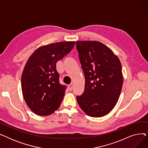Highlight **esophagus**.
Segmentation results:
<instances>
[{
  "mask_svg": "<svg viewBox=\"0 0 148 148\" xmlns=\"http://www.w3.org/2000/svg\"><path fill=\"white\" fill-rule=\"evenodd\" d=\"M73 84L71 83L70 84L69 86H68V89L69 91H71L73 90Z\"/></svg>",
  "mask_w": 148,
  "mask_h": 148,
  "instance_id": "34e87169",
  "label": "esophagus"
}]
</instances>
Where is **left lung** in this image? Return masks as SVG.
Masks as SVG:
<instances>
[{
	"instance_id": "obj_1",
	"label": "left lung",
	"mask_w": 148,
	"mask_h": 148,
	"mask_svg": "<svg viewBox=\"0 0 148 148\" xmlns=\"http://www.w3.org/2000/svg\"><path fill=\"white\" fill-rule=\"evenodd\" d=\"M76 48L85 77L84 90L77 96V103L88 116L101 117L113 109L121 94V62L111 49L100 42L77 41Z\"/></svg>"
}]
</instances>
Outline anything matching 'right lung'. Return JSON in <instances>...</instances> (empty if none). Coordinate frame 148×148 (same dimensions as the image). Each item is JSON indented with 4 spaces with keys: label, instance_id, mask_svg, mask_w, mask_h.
I'll list each match as a JSON object with an SVG mask.
<instances>
[{
    "label": "right lung",
    "instance_id": "obj_1",
    "mask_svg": "<svg viewBox=\"0 0 148 148\" xmlns=\"http://www.w3.org/2000/svg\"><path fill=\"white\" fill-rule=\"evenodd\" d=\"M74 44V41H66L42 46L27 61L21 76V89L27 106L36 114L47 116L59 107L66 86L59 83L56 65Z\"/></svg>",
    "mask_w": 148,
    "mask_h": 148
}]
</instances>
